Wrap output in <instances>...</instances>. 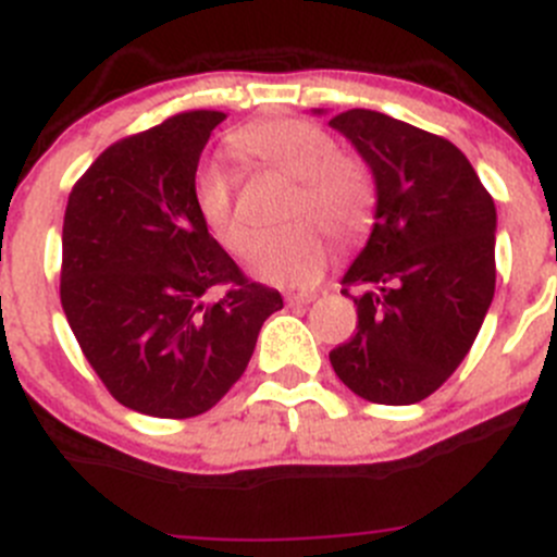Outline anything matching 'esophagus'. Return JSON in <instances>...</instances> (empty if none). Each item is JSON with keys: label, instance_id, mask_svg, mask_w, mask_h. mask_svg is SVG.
Segmentation results:
<instances>
[{"label": "esophagus", "instance_id": "1", "mask_svg": "<svg viewBox=\"0 0 557 557\" xmlns=\"http://www.w3.org/2000/svg\"><path fill=\"white\" fill-rule=\"evenodd\" d=\"M314 299H318V294H288L285 296L288 307H307Z\"/></svg>", "mask_w": 557, "mask_h": 557}]
</instances>
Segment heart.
Here are the masks:
<instances>
[{
  "mask_svg": "<svg viewBox=\"0 0 557 557\" xmlns=\"http://www.w3.org/2000/svg\"><path fill=\"white\" fill-rule=\"evenodd\" d=\"M239 150L256 156L263 164L288 172L299 180L290 215L318 218L336 237L352 239L369 223L374 207V185L363 164L339 156V145L323 126L301 117H280L247 128L237 139ZM194 201L212 237L226 250L245 252L250 245V226L234 201V180L218 164L196 174ZM331 245L310 221L263 234L252 247L250 272L261 283L277 288H307L323 277Z\"/></svg>",
  "mask_w": 557,
  "mask_h": 557,
  "instance_id": "heart-1",
  "label": "heart"
}]
</instances>
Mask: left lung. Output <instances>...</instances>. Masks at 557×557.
Wrapping results in <instances>:
<instances>
[{
	"instance_id": "1",
	"label": "left lung",
	"mask_w": 557,
	"mask_h": 557,
	"mask_svg": "<svg viewBox=\"0 0 557 557\" xmlns=\"http://www.w3.org/2000/svg\"><path fill=\"white\" fill-rule=\"evenodd\" d=\"M325 115V110H314ZM374 177V226L342 277L358 325L331 367L374 404H418L458 369L496 290V205L447 139L385 112L329 121Z\"/></svg>"
}]
</instances>
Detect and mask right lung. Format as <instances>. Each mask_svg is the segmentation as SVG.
Instances as JSON below:
<instances>
[{
  "label": "right lung",
  "instance_id": "1",
  "mask_svg": "<svg viewBox=\"0 0 557 557\" xmlns=\"http://www.w3.org/2000/svg\"><path fill=\"white\" fill-rule=\"evenodd\" d=\"M223 117L183 112L110 145L66 201L61 307L107 391L150 418L215 407L243 377L263 320L283 310L196 210L199 156ZM221 284L224 299L205 302Z\"/></svg>",
  "mask_w": 557,
  "mask_h": 557
}]
</instances>
